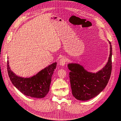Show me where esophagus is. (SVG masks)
I'll return each instance as SVG.
<instances>
[{
	"mask_svg": "<svg viewBox=\"0 0 121 121\" xmlns=\"http://www.w3.org/2000/svg\"><path fill=\"white\" fill-rule=\"evenodd\" d=\"M66 62V59L65 57H62V58H61L59 60V64H60V66H64Z\"/></svg>",
	"mask_w": 121,
	"mask_h": 121,
	"instance_id": "1",
	"label": "esophagus"
}]
</instances>
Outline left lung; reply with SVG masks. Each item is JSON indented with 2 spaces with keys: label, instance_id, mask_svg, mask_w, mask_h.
<instances>
[{
  "label": "left lung",
  "instance_id": "1",
  "mask_svg": "<svg viewBox=\"0 0 121 121\" xmlns=\"http://www.w3.org/2000/svg\"><path fill=\"white\" fill-rule=\"evenodd\" d=\"M110 43V55L105 66L96 73L88 72L81 65L68 64L69 78L74 97L78 100L87 101L99 95L108 84L112 70V47Z\"/></svg>",
  "mask_w": 121,
  "mask_h": 121
}]
</instances>
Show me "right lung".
I'll return each instance as SVG.
<instances>
[{"label":"right lung","mask_w":121,"mask_h":121,"mask_svg":"<svg viewBox=\"0 0 121 121\" xmlns=\"http://www.w3.org/2000/svg\"><path fill=\"white\" fill-rule=\"evenodd\" d=\"M56 62L30 78H22L15 75L11 70L7 61V72L13 85L22 94L27 96L35 98H43L48 93L52 76L56 68Z\"/></svg>","instance_id":"add662e5"}]
</instances>
